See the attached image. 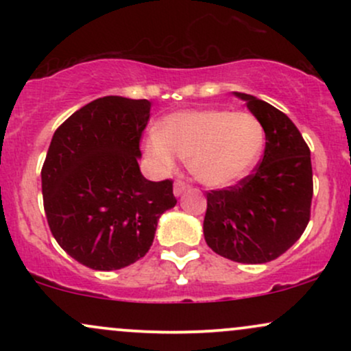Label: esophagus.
<instances>
[{
    "instance_id": "1",
    "label": "esophagus",
    "mask_w": 351,
    "mask_h": 351,
    "mask_svg": "<svg viewBox=\"0 0 351 351\" xmlns=\"http://www.w3.org/2000/svg\"><path fill=\"white\" fill-rule=\"evenodd\" d=\"M186 189H188V184L184 183V181H181V180H176L175 184H173V193H175V196L183 195Z\"/></svg>"
}]
</instances>
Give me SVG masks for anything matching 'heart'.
Here are the masks:
<instances>
[{
	"label": "heart",
	"mask_w": 351,
	"mask_h": 351,
	"mask_svg": "<svg viewBox=\"0 0 351 351\" xmlns=\"http://www.w3.org/2000/svg\"><path fill=\"white\" fill-rule=\"evenodd\" d=\"M265 142L263 123L249 112L191 108L168 115L145 140V152L160 168H173L176 155L209 188H228L256 167Z\"/></svg>",
	"instance_id": "obj_1"
}]
</instances>
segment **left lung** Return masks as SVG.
<instances>
[{
  "instance_id": "8db88e82",
  "label": "left lung",
  "mask_w": 351,
  "mask_h": 351,
  "mask_svg": "<svg viewBox=\"0 0 351 351\" xmlns=\"http://www.w3.org/2000/svg\"><path fill=\"white\" fill-rule=\"evenodd\" d=\"M265 132L264 158L236 186L208 193L203 232L219 256L241 264L277 259L304 234L313 181L307 143L287 115L254 95L234 92Z\"/></svg>"
}]
</instances>
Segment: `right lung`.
<instances>
[{"mask_svg": "<svg viewBox=\"0 0 351 351\" xmlns=\"http://www.w3.org/2000/svg\"><path fill=\"white\" fill-rule=\"evenodd\" d=\"M152 104L107 95L74 112L52 135L43 165L47 224L71 257L117 271L148 252L156 224L176 204L170 180L138 167Z\"/></svg>", "mask_w": 351, "mask_h": 351, "instance_id": "add662e5", "label": "right lung"}]
</instances>
